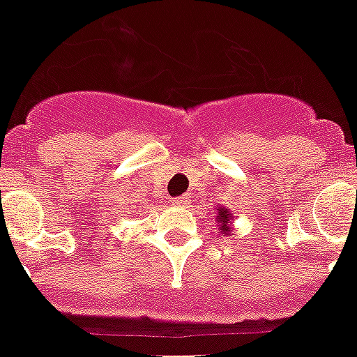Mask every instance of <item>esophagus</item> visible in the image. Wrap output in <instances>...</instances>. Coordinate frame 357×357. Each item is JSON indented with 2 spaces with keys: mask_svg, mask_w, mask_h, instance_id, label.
Wrapping results in <instances>:
<instances>
[{
  "mask_svg": "<svg viewBox=\"0 0 357 357\" xmlns=\"http://www.w3.org/2000/svg\"><path fill=\"white\" fill-rule=\"evenodd\" d=\"M187 202H189V197H187V195H183V197H178V199L172 200V204H174V206H185Z\"/></svg>",
  "mask_w": 357,
  "mask_h": 357,
  "instance_id": "1",
  "label": "esophagus"
}]
</instances>
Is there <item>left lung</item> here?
<instances>
[{"label":"left lung","instance_id":"1","mask_svg":"<svg viewBox=\"0 0 357 357\" xmlns=\"http://www.w3.org/2000/svg\"><path fill=\"white\" fill-rule=\"evenodd\" d=\"M232 221H234V218H232L231 210H229V208H223V206H219L215 223L219 225V231L223 232V236H225V234H229V236H231Z\"/></svg>","mask_w":357,"mask_h":357}]
</instances>
